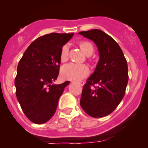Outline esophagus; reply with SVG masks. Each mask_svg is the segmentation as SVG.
I'll return each instance as SVG.
<instances>
[{"instance_id": "esophagus-1", "label": "esophagus", "mask_w": 148, "mask_h": 148, "mask_svg": "<svg viewBox=\"0 0 148 148\" xmlns=\"http://www.w3.org/2000/svg\"><path fill=\"white\" fill-rule=\"evenodd\" d=\"M77 84H79L80 86H84V82L82 81V82H77Z\"/></svg>"}]
</instances>
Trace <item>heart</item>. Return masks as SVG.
<instances>
[{
    "label": "heart",
    "mask_w": 148,
    "mask_h": 148,
    "mask_svg": "<svg viewBox=\"0 0 148 148\" xmlns=\"http://www.w3.org/2000/svg\"><path fill=\"white\" fill-rule=\"evenodd\" d=\"M80 46L86 55L92 54L94 52V46L89 41H82L80 43ZM69 45L66 44L62 47L60 52V59L62 62L68 60ZM90 70L89 66L84 64L69 63L64 65L61 69L62 77L65 79L79 81L89 75Z\"/></svg>",
    "instance_id": "1"
}]
</instances>
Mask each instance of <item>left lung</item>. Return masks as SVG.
<instances>
[{
	"label": "left lung",
	"instance_id": "left-lung-1",
	"mask_svg": "<svg viewBox=\"0 0 148 148\" xmlns=\"http://www.w3.org/2000/svg\"><path fill=\"white\" fill-rule=\"evenodd\" d=\"M79 34L93 41L99 54L95 71L83 86L80 105L91 117H104L117 108L125 96L127 63L118 44L104 31L92 29Z\"/></svg>",
	"mask_w": 148,
	"mask_h": 148
}]
</instances>
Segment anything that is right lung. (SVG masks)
I'll return each mask as SVG.
<instances>
[{"instance_id": "add662e5", "label": "right lung", "mask_w": 148, "mask_h": 148, "mask_svg": "<svg viewBox=\"0 0 148 148\" xmlns=\"http://www.w3.org/2000/svg\"><path fill=\"white\" fill-rule=\"evenodd\" d=\"M73 36L51 33L38 37L19 61L15 79L16 97L34 123H45L53 117L59 97L70 82L53 84L59 73L61 49Z\"/></svg>"}]
</instances>
